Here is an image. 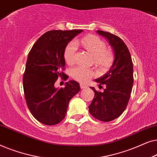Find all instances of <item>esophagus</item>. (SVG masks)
<instances>
[{
	"label": "esophagus",
	"instance_id": "1",
	"mask_svg": "<svg viewBox=\"0 0 157 157\" xmlns=\"http://www.w3.org/2000/svg\"><path fill=\"white\" fill-rule=\"evenodd\" d=\"M80 87H81V89H86V88H87V86H86V85L83 84V83H81V84H80Z\"/></svg>",
	"mask_w": 157,
	"mask_h": 157
}]
</instances>
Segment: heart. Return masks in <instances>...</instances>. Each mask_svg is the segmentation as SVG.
I'll list each match as a JSON object with an SVG mask.
<instances>
[{
    "mask_svg": "<svg viewBox=\"0 0 157 157\" xmlns=\"http://www.w3.org/2000/svg\"><path fill=\"white\" fill-rule=\"evenodd\" d=\"M81 44L86 50L94 56L96 64L101 67H109L112 63L113 55L111 51L106 49V44L98 36L90 35L81 38L76 42H71L64 51V59L67 63L72 64L76 60L77 44ZM72 76L76 81L86 82L94 76V72L83 66H76L71 71Z\"/></svg>",
    "mask_w": 157,
    "mask_h": 157,
    "instance_id": "b5f03b06",
    "label": "heart"
}]
</instances>
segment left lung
Here are the masks:
<instances>
[{"label": "left lung", "mask_w": 157, "mask_h": 157, "mask_svg": "<svg viewBox=\"0 0 157 157\" xmlns=\"http://www.w3.org/2000/svg\"><path fill=\"white\" fill-rule=\"evenodd\" d=\"M96 32L108 40L114 60L109 71L94 80L99 86L104 84L105 89L103 92H98L91 87L95 96L89 109L96 119L107 122L119 117L127 106L134 83L133 63L129 51L121 38L109 32Z\"/></svg>", "instance_id": "obj_1"}]
</instances>
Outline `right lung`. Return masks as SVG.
<instances>
[{
    "instance_id": "1",
    "label": "right lung",
    "mask_w": 157,
    "mask_h": 157,
    "mask_svg": "<svg viewBox=\"0 0 157 157\" xmlns=\"http://www.w3.org/2000/svg\"><path fill=\"white\" fill-rule=\"evenodd\" d=\"M83 30H54L45 33L32 47L27 59L23 83L27 106L36 119L46 125H55L66 117L70 100L80 91L75 81L65 88H56L66 62L64 51L68 43Z\"/></svg>"
}]
</instances>
